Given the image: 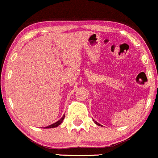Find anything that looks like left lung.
I'll return each instance as SVG.
<instances>
[{"mask_svg":"<svg viewBox=\"0 0 158 158\" xmlns=\"http://www.w3.org/2000/svg\"><path fill=\"white\" fill-rule=\"evenodd\" d=\"M94 123H96V124H97V126H101V125H100V124H99V123H97V122H95V121H94Z\"/></svg>","mask_w":158,"mask_h":158,"instance_id":"8db88e82","label":"left lung"}]
</instances>
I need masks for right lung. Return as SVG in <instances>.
<instances>
[{"instance_id": "1", "label": "right lung", "mask_w": 158, "mask_h": 158, "mask_svg": "<svg viewBox=\"0 0 158 158\" xmlns=\"http://www.w3.org/2000/svg\"><path fill=\"white\" fill-rule=\"evenodd\" d=\"M64 115H63V116H62V118H61V119H60V120H58V121L57 122V123H54V124L51 125V126H47V127H45V128H55V127H57V126H59V125L61 124V123H62L63 119H64Z\"/></svg>"}]
</instances>
